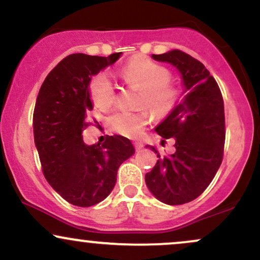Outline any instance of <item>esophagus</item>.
Instances as JSON below:
<instances>
[{"label": "esophagus", "instance_id": "obj_1", "mask_svg": "<svg viewBox=\"0 0 260 260\" xmlns=\"http://www.w3.org/2000/svg\"><path fill=\"white\" fill-rule=\"evenodd\" d=\"M143 147H144V145H143V143H140V142H136V143H134V148H136L137 151H139L140 149H142Z\"/></svg>", "mask_w": 260, "mask_h": 260}]
</instances>
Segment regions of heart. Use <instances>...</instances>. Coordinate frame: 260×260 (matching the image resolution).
Wrapping results in <instances>:
<instances>
[{
	"label": "heart",
	"instance_id": "1",
	"mask_svg": "<svg viewBox=\"0 0 260 260\" xmlns=\"http://www.w3.org/2000/svg\"><path fill=\"white\" fill-rule=\"evenodd\" d=\"M121 77L128 85L139 88L138 105H147L159 117L171 113L180 101L181 91L172 84L171 73L164 66L148 58L131 59L122 67ZM89 94L92 103L101 110L110 109L116 103V90L109 74H95L89 83ZM150 120V111L147 107L137 111L121 110L112 113L109 126L116 133L128 138H138Z\"/></svg>",
	"mask_w": 260,
	"mask_h": 260
}]
</instances>
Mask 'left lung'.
Listing matches in <instances>:
<instances>
[{
	"label": "left lung",
	"mask_w": 260,
	"mask_h": 260,
	"mask_svg": "<svg viewBox=\"0 0 260 260\" xmlns=\"http://www.w3.org/2000/svg\"><path fill=\"white\" fill-rule=\"evenodd\" d=\"M181 74L182 100L155 131L175 140L176 151L160 156L145 183L153 196L169 205L192 202L207 189L222 161L225 112L219 85L205 66L181 50L151 55ZM164 142V140H162Z\"/></svg>",
	"instance_id": "left-lung-1"
}]
</instances>
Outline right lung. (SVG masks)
Masks as SVG:
<instances>
[{"label":"right lung","mask_w":260,"mask_h":260,"mask_svg":"<svg viewBox=\"0 0 260 260\" xmlns=\"http://www.w3.org/2000/svg\"><path fill=\"white\" fill-rule=\"evenodd\" d=\"M73 53L45 78L35 104L34 142L45 178L62 198L77 207L103 202L117 180V170L134 154L129 139L107 136L103 144L86 145L82 132L92 110L89 83L92 76L120 58Z\"/></svg>","instance_id":"1"}]
</instances>
